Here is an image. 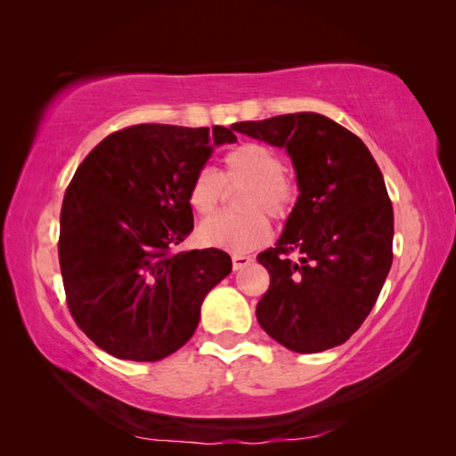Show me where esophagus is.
<instances>
[{"mask_svg":"<svg viewBox=\"0 0 456 456\" xmlns=\"http://www.w3.org/2000/svg\"><path fill=\"white\" fill-rule=\"evenodd\" d=\"M231 262H233V270H241V268L249 266V264L254 262V257H249L246 254H233L231 256Z\"/></svg>","mask_w":456,"mask_h":456,"instance_id":"esophagus-1","label":"esophagus"}]
</instances>
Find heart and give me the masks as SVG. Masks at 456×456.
Masks as SVG:
<instances>
[{
    "mask_svg": "<svg viewBox=\"0 0 456 456\" xmlns=\"http://www.w3.org/2000/svg\"><path fill=\"white\" fill-rule=\"evenodd\" d=\"M225 172L199 169L190 182L188 205L196 215L207 216L219 207L225 184H248L241 196L243 215H216L199 227V240L210 248L249 251L264 246L270 237L272 219L289 215L295 202V188L284 175V159L264 142L248 141L231 149L223 158Z\"/></svg>",
    "mask_w": 456,
    "mask_h": 456,
    "instance_id": "heart-1",
    "label": "heart"
}]
</instances>
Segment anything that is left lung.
I'll return each instance as SVG.
<instances>
[{"instance_id": "8db88e82", "label": "left lung", "mask_w": 456, "mask_h": 456, "mask_svg": "<svg viewBox=\"0 0 456 456\" xmlns=\"http://www.w3.org/2000/svg\"><path fill=\"white\" fill-rule=\"evenodd\" d=\"M233 128L287 149L301 190L281 240L257 256L270 274L257 323L301 354L344 344L375 307L393 262V207L377 161L354 133L323 114Z\"/></svg>"}]
</instances>
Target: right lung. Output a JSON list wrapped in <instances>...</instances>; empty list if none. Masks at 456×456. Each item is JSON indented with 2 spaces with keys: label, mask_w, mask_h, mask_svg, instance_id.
Wrapping results in <instances>:
<instances>
[{
  "label": "right lung",
  "mask_w": 456,
  "mask_h": 456,
  "mask_svg": "<svg viewBox=\"0 0 456 456\" xmlns=\"http://www.w3.org/2000/svg\"><path fill=\"white\" fill-rule=\"evenodd\" d=\"M235 128L134 125L79 163L61 208L59 266L77 328L108 354L155 362L182 348L231 272L223 249L174 248L194 229L190 182Z\"/></svg>",
  "instance_id": "add662e5"
}]
</instances>
